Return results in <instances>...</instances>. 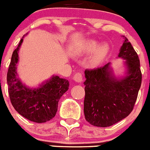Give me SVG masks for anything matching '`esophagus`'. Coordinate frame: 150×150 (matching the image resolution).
Returning <instances> with one entry per match:
<instances>
[{
  "label": "esophagus",
  "instance_id": "34e87169",
  "mask_svg": "<svg viewBox=\"0 0 150 150\" xmlns=\"http://www.w3.org/2000/svg\"><path fill=\"white\" fill-rule=\"evenodd\" d=\"M74 81L76 82V83H81L83 81V75H82L81 73H76L74 76Z\"/></svg>",
  "mask_w": 150,
  "mask_h": 150
}]
</instances>
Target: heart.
<instances>
[{"mask_svg": "<svg viewBox=\"0 0 150 150\" xmlns=\"http://www.w3.org/2000/svg\"><path fill=\"white\" fill-rule=\"evenodd\" d=\"M98 41L95 40H88L85 42L79 50L81 53L84 54L91 53L95 51L91 57V63L93 64H98L101 63L104 60L109 51V47L107 45L103 44L98 46Z\"/></svg>", "mask_w": 150, "mask_h": 150, "instance_id": "1", "label": "heart"}]
</instances>
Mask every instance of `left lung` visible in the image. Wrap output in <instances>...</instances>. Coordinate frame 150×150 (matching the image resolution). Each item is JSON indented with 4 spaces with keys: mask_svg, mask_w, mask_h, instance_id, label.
<instances>
[{
    "mask_svg": "<svg viewBox=\"0 0 150 150\" xmlns=\"http://www.w3.org/2000/svg\"><path fill=\"white\" fill-rule=\"evenodd\" d=\"M118 56L125 59L127 76L118 79L110 63L86 70L84 114L88 122L97 127H109L132 112L141 86L142 74L137 52L125 37Z\"/></svg>",
    "mask_w": 150,
    "mask_h": 150,
    "instance_id": "left-lung-1",
    "label": "left lung"
}]
</instances>
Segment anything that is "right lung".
<instances>
[{"mask_svg":"<svg viewBox=\"0 0 150 150\" xmlns=\"http://www.w3.org/2000/svg\"><path fill=\"white\" fill-rule=\"evenodd\" d=\"M23 38L13 52L7 80L8 92L14 109L23 117L37 123L50 121L55 117L61 97L67 91L69 82L58 76H52L37 88H30L22 83L17 77L16 64L18 50Z\"/></svg>","mask_w":150,"mask_h":150,"instance_id":"obj_1","label":"right lung"}]
</instances>
